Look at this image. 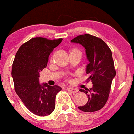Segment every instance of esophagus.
I'll use <instances>...</instances> for the list:
<instances>
[{"label":"esophagus","mask_w":134,"mask_h":134,"mask_svg":"<svg viewBox=\"0 0 134 134\" xmlns=\"http://www.w3.org/2000/svg\"><path fill=\"white\" fill-rule=\"evenodd\" d=\"M67 90L69 91L73 92V93H76V92H77V91H77V90H76V89L72 88V87H68Z\"/></svg>","instance_id":"obj_1"}]
</instances>
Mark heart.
<instances>
[{
  "instance_id": "1",
  "label": "heart",
  "mask_w": 134,
  "mask_h": 134,
  "mask_svg": "<svg viewBox=\"0 0 134 134\" xmlns=\"http://www.w3.org/2000/svg\"><path fill=\"white\" fill-rule=\"evenodd\" d=\"M76 52H79V50L76 48H71L70 50V53H75Z\"/></svg>"
}]
</instances>
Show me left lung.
Instances as JSON below:
<instances>
[{
  "mask_svg": "<svg viewBox=\"0 0 134 134\" xmlns=\"http://www.w3.org/2000/svg\"><path fill=\"white\" fill-rule=\"evenodd\" d=\"M71 42L85 48L90 62L86 66V73L90 75L87 81H91L93 84L90 90H80L88 96V101L78 108L83 112L97 111L104 106L108 100L112 81L116 73L112 52L102 39L90 34L81 35Z\"/></svg>",
  "mask_w": 134,
  "mask_h": 134,
  "instance_id": "1",
  "label": "left lung"
}]
</instances>
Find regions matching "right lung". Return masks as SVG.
Masks as SVG:
<instances>
[{"mask_svg":"<svg viewBox=\"0 0 134 134\" xmlns=\"http://www.w3.org/2000/svg\"><path fill=\"white\" fill-rule=\"evenodd\" d=\"M63 38H33L19 48L15 57L12 76L16 93L31 113L47 116L55 108L56 96L62 88L40 85V72L47 66L49 55Z\"/></svg>","mask_w":134,"mask_h":134,"instance_id":"1","label":"right lung"}]
</instances>
